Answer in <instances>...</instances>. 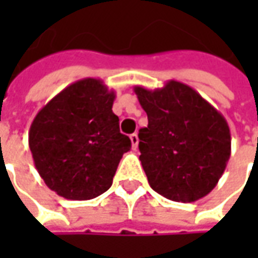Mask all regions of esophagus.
<instances>
[{
    "instance_id": "esophagus-1",
    "label": "esophagus",
    "mask_w": 258,
    "mask_h": 258,
    "mask_svg": "<svg viewBox=\"0 0 258 258\" xmlns=\"http://www.w3.org/2000/svg\"><path fill=\"white\" fill-rule=\"evenodd\" d=\"M131 142H132V148L136 149L138 148V144H139V138H138V134L131 135Z\"/></svg>"
}]
</instances>
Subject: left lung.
<instances>
[{"instance_id": "left-lung-1", "label": "left lung", "mask_w": 258, "mask_h": 258, "mask_svg": "<svg viewBox=\"0 0 258 258\" xmlns=\"http://www.w3.org/2000/svg\"><path fill=\"white\" fill-rule=\"evenodd\" d=\"M148 114L139 129L141 162L151 188L176 203H194L213 191L231 155L223 114L192 87L169 80L161 89L135 86Z\"/></svg>"}]
</instances>
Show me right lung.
<instances>
[{
    "label": "right lung",
    "mask_w": 258,
    "mask_h": 258,
    "mask_svg": "<svg viewBox=\"0 0 258 258\" xmlns=\"http://www.w3.org/2000/svg\"><path fill=\"white\" fill-rule=\"evenodd\" d=\"M113 90L87 77L67 86L35 114L28 132L34 165L45 185L66 200L106 192L132 142L119 131Z\"/></svg>",
    "instance_id": "obj_1"
}]
</instances>
